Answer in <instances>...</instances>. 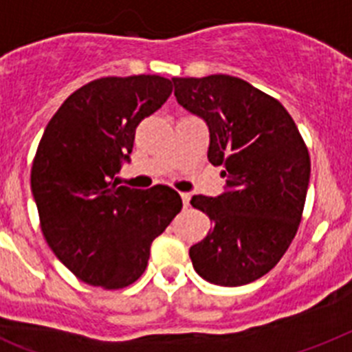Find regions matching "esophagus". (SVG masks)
Wrapping results in <instances>:
<instances>
[{"mask_svg": "<svg viewBox=\"0 0 352 352\" xmlns=\"http://www.w3.org/2000/svg\"><path fill=\"white\" fill-rule=\"evenodd\" d=\"M179 196H182L183 207L187 208V207H188V205H190V194H188V192H182V194H179Z\"/></svg>", "mask_w": 352, "mask_h": 352, "instance_id": "esophagus-1", "label": "esophagus"}]
</instances>
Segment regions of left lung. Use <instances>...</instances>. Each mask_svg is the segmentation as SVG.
<instances>
[{"label": "left lung", "mask_w": 352, "mask_h": 352, "mask_svg": "<svg viewBox=\"0 0 352 352\" xmlns=\"http://www.w3.org/2000/svg\"><path fill=\"white\" fill-rule=\"evenodd\" d=\"M176 100L207 122L208 162L223 167L226 190L194 196L212 221L190 246L199 277L243 286L266 275L292 245L306 203L311 160L292 115L277 98L232 75L174 77Z\"/></svg>", "instance_id": "1"}]
</instances>
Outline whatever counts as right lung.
Here are the masks:
<instances>
[{"label":"right lung","mask_w":352,"mask_h":352,"mask_svg":"<svg viewBox=\"0 0 352 352\" xmlns=\"http://www.w3.org/2000/svg\"><path fill=\"white\" fill-rule=\"evenodd\" d=\"M173 93L160 75L102 77L72 93L48 122L32 164L41 230L82 283L120 289L142 277L151 245L182 210L167 185L118 187L135 131Z\"/></svg>","instance_id":"1"}]
</instances>
